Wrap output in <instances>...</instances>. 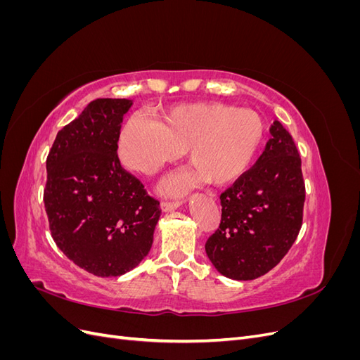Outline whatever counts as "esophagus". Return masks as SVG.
I'll return each instance as SVG.
<instances>
[{"label":"esophagus","mask_w":360,"mask_h":360,"mask_svg":"<svg viewBox=\"0 0 360 360\" xmlns=\"http://www.w3.org/2000/svg\"><path fill=\"white\" fill-rule=\"evenodd\" d=\"M181 200H176V201H163L162 204H160V209H162V212H165V213H169V212H172V210H176V209H179V207L181 205Z\"/></svg>","instance_id":"1"}]
</instances>
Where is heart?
I'll return each mask as SVG.
<instances>
[{
	"label": "heart",
	"instance_id": "obj_1",
	"mask_svg": "<svg viewBox=\"0 0 360 360\" xmlns=\"http://www.w3.org/2000/svg\"><path fill=\"white\" fill-rule=\"evenodd\" d=\"M264 134L263 118L252 110L221 102L183 103L171 108L160 123L130 117L118 136V155L127 168L151 176L189 148L195 169L172 177L165 188L180 192L205 179L222 186L243 176Z\"/></svg>",
	"mask_w": 360,
	"mask_h": 360
}]
</instances>
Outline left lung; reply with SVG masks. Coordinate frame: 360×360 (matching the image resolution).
Instances as JSON below:
<instances>
[{
	"label": "left lung",
	"mask_w": 360,
	"mask_h": 360,
	"mask_svg": "<svg viewBox=\"0 0 360 360\" xmlns=\"http://www.w3.org/2000/svg\"><path fill=\"white\" fill-rule=\"evenodd\" d=\"M270 134L255 165L221 193V224L205 242L212 264L230 279L266 275L302 226L304 181L297 147L278 120Z\"/></svg>",
	"instance_id": "obj_1"
}]
</instances>
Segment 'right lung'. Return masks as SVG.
Returning a JSON list of instances; mask_svg holds the SVG:
<instances>
[{"label": "right lung", "instance_id": "right-lung-1", "mask_svg": "<svg viewBox=\"0 0 360 360\" xmlns=\"http://www.w3.org/2000/svg\"><path fill=\"white\" fill-rule=\"evenodd\" d=\"M127 99H96L57 134L46 159L43 202L53 242L96 276L124 275L147 257L159 201L120 165Z\"/></svg>", "mask_w": 360, "mask_h": 360}]
</instances>
